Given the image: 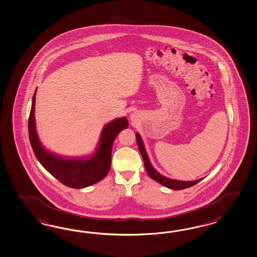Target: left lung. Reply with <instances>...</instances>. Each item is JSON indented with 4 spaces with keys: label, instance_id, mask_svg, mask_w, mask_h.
Instances as JSON below:
<instances>
[{
    "label": "left lung",
    "instance_id": "1",
    "mask_svg": "<svg viewBox=\"0 0 257 257\" xmlns=\"http://www.w3.org/2000/svg\"><path fill=\"white\" fill-rule=\"evenodd\" d=\"M136 135V140H137V144H138L139 151L141 153L144 162H145V170L147 171L148 175L155 180L156 182H158V184H162L165 187H168L170 189H173V190H182L184 188L190 187L194 184H198L199 181H201L202 179H198V180H195V181H179V180H174V179H171V178L166 177L164 175L160 174L151 164L148 155L145 150V145L143 142V139L140 136L138 132L135 134Z\"/></svg>",
    "mask_w": 257,
    "mask_h": 257
}]
</instances>
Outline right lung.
<instances>
[{"label": "right lung", "instance_id": "1", "mask_svg": "<svg viewBox=\"0 0 257 257\" xmlns=\"http://www.w3.org/2000/svg\"><path fill=\"white\" fill-rule=\"evenodd\" d=\"M36 90L33 94L32 109L29 117V138L33 152L41 165L58 179L60 183L72 188H85L106 177L111 167L112 144L119 132L128 125L125 117L114 119L104 125L98 147L92 157L87 158H60L47 151L40 142L34 117Z\"/></svg>", "mask_w": 257, "mask_h": 257}]
</instances>
